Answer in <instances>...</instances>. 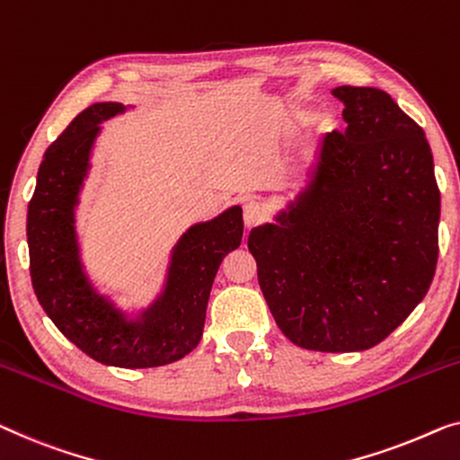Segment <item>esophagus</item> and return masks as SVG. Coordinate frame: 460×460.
<instances>
[{
    "label": "esophagus",
    "mask_w": 460,
    "mask_h": 460,
    "mask_svg": "<svg viewBox=\"0 0 460 460\" xmlns=\"http://www.w3.org/2000/svg\"><path fill=\"white\" fill-rule=\"evenodd\" d=\"M243 217H244L246 228H252V226H257L263 219V205L255 201V199L246 201L244 208H243Z\"/></svg>",
    "instance_id": "1"
}]
</instances>
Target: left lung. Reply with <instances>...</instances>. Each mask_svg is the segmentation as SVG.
<instances>
[{"label": "left lung", "instance_id": "left-lung-1", "mask_svg": "<svg viewBox=\"0 0 460 460\" xmlns=\"http://www.w3.org/2000/svg\"><path fill=\"white\" fill-rule=\"evenodd\" d=\"M344 132L317 147L311 181L249 251L278 328L307 350L388 338L428 295L440 190L421 126L374 86H336Z\"/></svg>", "mask_w": 460, "mask_h": 460}]
</instances>
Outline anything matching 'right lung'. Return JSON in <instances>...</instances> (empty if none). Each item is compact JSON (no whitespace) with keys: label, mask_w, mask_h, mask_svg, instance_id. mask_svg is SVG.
Wrapping results in <instances>:
<instances>
[{"label":"right lung","mask_w":460,"mask_h":460,"mask_svg":"<svg viewBox=\"0 0 460 460\" xmlns=\"http://www.w3.org/2000/svg\"><path fill=\"white\" fill-rule=\"evenodd\" d=\"M124 111L114 102L91 105L45 151L26 238L32 288L56 328L99 363L143 369L178 361L201 341L219 263L243 241V209L234 205L184 232L172 249L164 290L138 315L128 317L99 295L81 259L76 205L99 124Z\"/></svg>","instance_id":"obj_1"}]
</instances>
